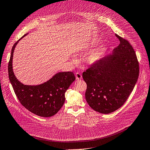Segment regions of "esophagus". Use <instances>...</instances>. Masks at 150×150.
Wrapping results in <instances>:
<instances>
[{"label": "esophagus", "mask_w": 150, "mask_h": 150, "mask_svg": "<svg viewBox=\"0 0 150 150\" xmlns=\"http://www.w3.org/2000/svg\"><path fill=\"white\" fill-rule=\"evenodd\" d=\"M76 78L77 80H80L82 79V75H81L80 73H79V72H76Z\"/></svg>", "instance_id": "obj_1"}]
</instances>
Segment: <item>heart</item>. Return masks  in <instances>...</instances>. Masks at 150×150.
<instances>
[{"mask_svg":"<svg viewBox=\"0 0 150 150\" xmlns=\"http://www.w3.org/2000/svg\"><path fill=\"white\" fill-rule=\"evenodd\" d=\"M94 45L93 44L88 45L86 48L90 49L93 47ZM104 54V49H98L94 50V51L90 52L88 55L86 57V61L89 64H94L95 63L98 62L101 60V59L103 57ZM72 60L75 61V57H72Z\"/></svg>","mask_w":150,"mask_h":150,"instance_id":"1","label":"heart"}]
</instances>
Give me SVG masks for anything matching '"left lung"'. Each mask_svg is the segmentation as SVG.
I'll list each match as a JSON object with an SVG mask.
<instances>
[{"instance_id": "1", "label": "left lung", "mask_w": 150, "mask_h": 150, "mask_svg": "<svg viewBox=\"0 0 150 150\" xmlns=\"http://www.w3.org/2000/svg\"><path fill=\"white\" fill-rule=\"evenodd\" d=\"M116 36L119 46L83 73L87 84L86 101L93 110L103 114L123 105L139 76V63L133 47L127 40Z\"/></svg>"}]
</instances>
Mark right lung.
Returning <instances> with one entry per match:
<instances>
[{
	"instance_id": "right-lung-1",
	"label": "right lung",
	"mask_w": 150,
	"mask_h": 150,
	"mask_svg": "<svg viewBox=\"0 0 150 150\" xmlns=\"http://www.w3.org/2000/svg\"><path fill=\"white\" fill-rule=\"evenodd\" d=\"M13 44L8 65V78L22 105L34 114L51 117L59 111L65 102V93L76 78L72 72H59L41 84L25 85L17 79L13 71V51L19 40Z\"/></svg>"
}]
</instances>
